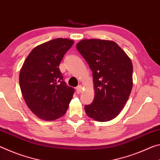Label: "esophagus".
<instances>
[{
    "mask_svg": "<svg viewBox=\"0 0 160 160\" xmlns=\"http://www.w3.org/2000/svg\"><path fill=\"white\" fill-rule=\"evenodd\" d=\"M76 89H77V93L78 94H79V93H82V86H81V85L78 86L76 88Z\"/></svg>",
    "mask_w": 160,
    "mask_h": 160,
    "instance_id": "1",
    "label": "esophagus"
}]
</instances>
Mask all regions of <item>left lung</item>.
Masks as SVG:
<instances>
[{
    "instance_id": "8db88e82",
    "label": "left lung",
    "mask_w": 160,
    "mask_h": 160,
    "mask_svg": "<svg viewBox=\"0 0 160 160\" xmlns=\"http://www.w3.org/2000/svg\"><path fill=\"white\" fill-rule=\"evenodd\" d=\"M77 49L93 72L95 98L84 106L88 116L109 121L122 111L132 88V64L113 41L83 40Z\"/></svg>"
}]
</instances>
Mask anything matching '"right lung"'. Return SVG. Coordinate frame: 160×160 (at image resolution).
I'll list each match as a JSON object with an SVG mask.
<instances>
[{"label":"right lung","mask_w":160,"mask_h":160,"mask_svg":"<svg viewBox=\"0 0 160 160\" xmlns=\"http://www.w3.org/2000/svg\"><path fill=\"white\" fill-rule=\"evenodd\" d=\"M74 41L57 38L34 48L20 72V86L25 101L34 114L54 120L67 112L74 88L68 86L59 64Z\"/></svg>","instance_id":"add662e5"}]
</instances>
